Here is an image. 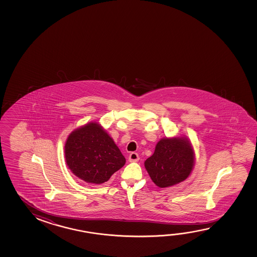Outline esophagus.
<instances>
[{
    "instance_id": "1",
    "label": "esophagus",
    "mask_w": 257,
    "mask_h": 257,
    "mask_svg": "<svg viewBox=\"0 0 257 257\" xmlns=\"http://www.w3.org/2000/svg\"><path fill=\"white\" fill-rule=\"evenodd\" d=\"M139 155L136 152H132L129 155V161L130 162H137V161H139Z\"/></svg>"
}]
</instances>
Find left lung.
<instances>
[{
  "mask_svg": "<svg viewBox=\"0 0 257 257\" xmlns=\"http://www.w3.org/2000/svg\"><path fill=\"white\" fill-rule=\"evenodd\" d=\"M194 164V148L185 135L160 140L154 153L144 162L149 176L160 188L185 181L193 171Z\"/></svg>",
  "mask_w": 257,
  "mask_h": 257,
  "instance_id": "1",
  "label": "left lung"
}]
</instances>
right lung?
<instances>
[{
    "label": "right lung",
    "mask_w": 257,
    "mask_h": 257,
    "mask_svg": "<svg viewBox=\"0 0 257 257\" xmlns=\"http://www.w3.org/2000/svg\"><path fill=\"white\" fill-rule=\"evenodd\" d=\"M68 169L81 180L100 185L125 164V158L106 131L89 122L72 131L64 145Z\"/></svg>",
    "instance_id": "obj_1"
}]
</instances>
